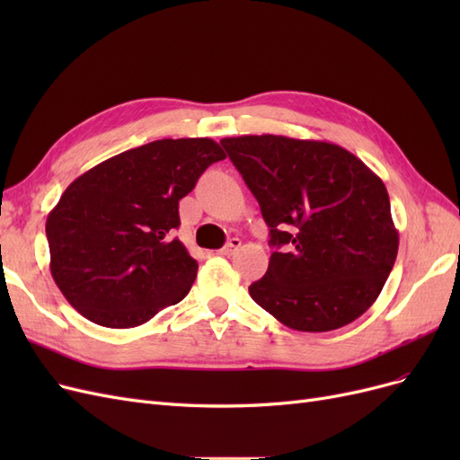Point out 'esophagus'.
Segmentation results:
<instances>
[{"label":"esophagus","instance_id":"34e87169","mask_svg":"<svg viewBox=\"0 0 460 460\" xmlns=\"http://www.w3.org/2000/svg\"><path fill=\"white\" fill-rule=\"evenodd\" d=\"M242 247V240L240 238H232L225 247L220 249V255H234L235 252H238V249Z\"/></svg>","mask_w":460,"mask_h":460}]
</instances>
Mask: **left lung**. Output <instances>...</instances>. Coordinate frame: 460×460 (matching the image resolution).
Here are the masks:
<instances>
[{
  "label": "left lung",
  "instance_id": "obj_1",
  "mask_svg": "<svg viewBox=\"0 0 460 460\" xmlns=\"http://www.w3.org/2000/svg\"><path fill=\"white\" fill-rule=\"evenodd\" d=\"M259 201L274 252L249 296L288 328L330 332L380 296L399 234L382 180L347 149L262 134L220 140Z\"/></svg>",
  "mask_w": 460,
  "mask_h": 460
}]
</instances>
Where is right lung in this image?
I'll return each mask as SVG.
<instances>
[{"mask_svg": "<svg viewBox=\"0 0 460 460\" xmlns=\"http://www.w3.org/2000/svg\"><path fill=\"white\" fill-rule=\"evenodd\" d=\"M225 157L211 137L157 140L78 176L46 220L49 269L65 299L105 328L140 326L182 301L198 261L171 238L178 201Z\"/></svg>", "mask_w": 460, "mask_h": 460, "instance_id": "add662e5", "label": "right lung"}]
</instances>
